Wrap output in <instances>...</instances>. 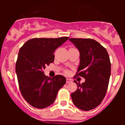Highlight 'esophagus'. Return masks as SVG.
I'll list each match as a JSON object with an SVG mask.
<instances>
[{
    "mask_svg": "<svg viewBox=\"0 0 125 125\" xmlns=\"http://www.w3.org/2000/svg\"><path fill=\"white\" fill-rule=\"evenodd\" d=\"M71 81H72V80L69 79V78H67V79H66V83H71Z\"/></svg>",
    "mask_w": 125,
    "mask_h": 125,
    "instance_id": "esophagus-1",
    "label": "esophagus"
}]
</instances>
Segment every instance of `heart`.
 Instances as JSON below:
<instances>
[{
  "mask_svg": "<svg viewBox=\"0 0 125 125\" xmlns=\"http://www.w3.org/2000/svg\"><path fill=\"white\" fill-rule=\"evenodd\" d=\"M66 73H68V71H66Z\"/></svg>",
  "mask_w": 125,
  "mask_h": 125,
  "instance_id": "1",
  "label": "heart"
}]
</instances>
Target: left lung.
<instances>
[{
	"mask_svg": "<svg viewBox=\"0 0 125 125\" xmlns=\"http://www.w3.org/2000/svg\"><path fill=\"white\" fill-rule=\"evenodd\" d=\"M80 52V64L76 77H83L84 83L76 81L78 89L71 96L76 107L89 111L100 104L106 95L111 74V62L106 49L92 39L71 38Z\"/></svg>",
	"mask_w": 125,
	"mask_h": 125,
	"instance_id": "left-lung-1",
	"label": "left lung"
}]
</instances>
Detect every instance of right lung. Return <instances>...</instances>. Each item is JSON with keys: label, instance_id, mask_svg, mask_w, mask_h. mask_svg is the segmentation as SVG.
Masks as SVG:
<instances>
[{"label": "right lung", "instance_id": "1", "mask_svg": "<svg viewBox=\"0 0 125 125\" xmlns=\"http://www.w3.org/2000/svg\"><path fill=\"white\" fill-rule=\"evenodd\" d=\"M69 37L33 38L21 47L15 64L19 86L23 98L34 108L42 109L54 102L58 91L66 82L65 77L51 78L43 70L54 60L53 53Z\"/></svg>", "mask_w": 125, "mask_h": 125}]
</instances>
